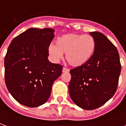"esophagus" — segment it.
<instances>
[{"label": "esophagus", "instance_id": "obj_1", "mask_svg": "<svg viewBox=\"0 0 126 126\" xmlns=\"http://www.w3.org/2000/svg\"><path fill=\"white\" fill-rule=\"evenodd\" d=\"M62 71H63V73H68L69 71V69H67V68H65V67H63Z\"/></svg>", "mask_w": 126, "mask_h": 126}]
</instances>
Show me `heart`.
I'll use <instances>...</instances> for the list:
<instances>
[{
  "instance_id": "heart-1",
  "label": "heart",
  "mask_w": 126,
  "mask_h": 126,
  "mask_svg": "<svg viewBox=\"0 0 126 126\" xmlns=\"http://www.w3.org/2000/svg\"><path fill=\"white\" fill-rule=\"evenodd\" d=\"M95 49V39L91 35L68 33L58 37L55 45L49 46V53L56 61L65 53V59L69 65L79 67L92 59Z\"/></svg>"
}]
</instances>
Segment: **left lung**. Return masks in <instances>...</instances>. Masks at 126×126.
Wrapping results in <instances>:
<instances>
[{
  "label": "left lung",
  "instance_id": "obj_1",
  "mask_svg": "<svg viewBox=\"0 0 126 126\" xmlns=\"http://www.w3.org/2000/svg\"><path fill=\"white\" fill-rule=\"evenodd\" d=\"M90 34L95 39V51L88 63L70 71L69 85L73 102L85 110L97 109L112 97L121 72L119 53L115 46L101 32Z\"/></svg>",
  "mask_w": 126,
  "mask_h": 126
}]
</instances>
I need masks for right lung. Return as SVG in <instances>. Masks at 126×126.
I'll list each match as a JSON object with an SVG mask.
<instances>
[{"mask_svg": "<svg viewBox=\"0 0 126 126\" xmlns=\"http://www.w3.org/2000/svg\"><path fill=\"white\" fill-rule=\"evenodd\" d=\"M54 37L50 28H30L11 42L4 59L8 90L23 105L36 107L49 99L63 66L49 62L48 47Z\"/></svg>", "mask_w": 126, "mask_h": 126, "instance_id": "obj_1", "label": "right lung"}]
</instances>
